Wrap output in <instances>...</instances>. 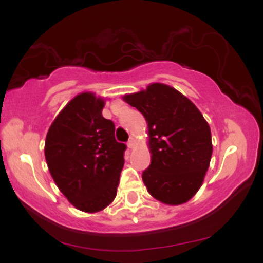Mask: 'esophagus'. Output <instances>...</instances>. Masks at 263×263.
I'll return each mask as SVG.
<instances>
[{
	"label": "esophagus",
	"mask_w": 263,
	"mask_h": 263,
	"mask_svg": "<svg viewBox=\"0 0 263 263\" xmlns=\"http://www.w3.org/2000/svg\"><path fill=\"white\" fill-rule=\"evenodd\" d=\"M127 146H128V148H134V147L136 146V140L134 137L129 138L128 142H127Z\"/></svg>",
	"instance_id": "34e87169"
}]
</instances>
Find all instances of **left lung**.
<instances>
[{
  "label": "left lung",
  "mask_w": 263,
  "mask_h": 263,
  "mask_svg": "<svg viewBox=\"0 0 263 263\" xmlns=\"http://www.w3.org/2000/svg\"><path fill=\"white\" fill-rule=\"evenodd\" d=\"M123 100L148 125L151 164L142 173L148 193L168 205L186 203L200 189L213 153L203 115L186 96L161 83L125 95Z\"/></svg>",
  "instance_id": "left-lung-1"
}]
</instances>
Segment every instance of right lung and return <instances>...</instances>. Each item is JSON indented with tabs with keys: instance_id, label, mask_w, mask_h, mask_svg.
I'll return each instance as SVG.
<instances>
[{
	"instance_id": "1",
	"label": "right lung",
	"mask_w": 263,
	"mask_h": 263,
	"mask_svg": "<svg viewBox=\"0 0 263 263\" xmlns=\"http://www.w3.org/2000/svg\"><path fill=\"white\" fill-rule=\"evenodd\" d=\"M105 100L81 92L55 117L44 155L54 182L77 209L98 213L114 201L125 143L115 140V125L102 116Z\"/></svg>"
}]
</instances>
